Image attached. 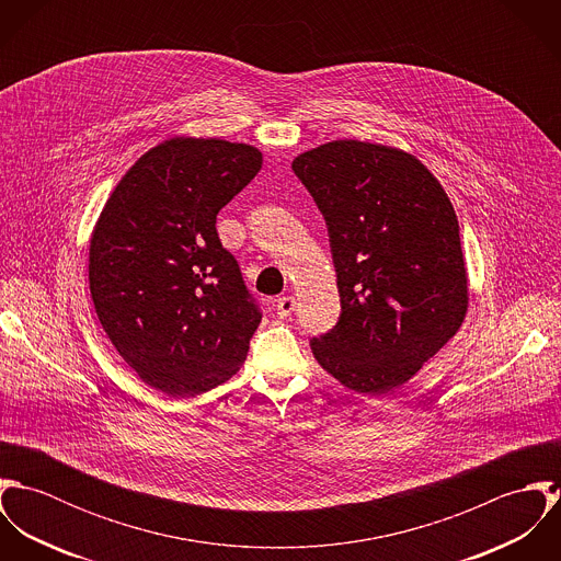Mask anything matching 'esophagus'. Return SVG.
<instances>
[{"label":"esophagus","mask_w":561,"mask_h":561,"mask_svg":"<svg viewBox=\"0 0 561 561\" xmlns=\"http://www.w3.org/2000/svg\"><path fill=\"white\" fill-rule=\"evenodd\" d=\"M296 309V300L291 296H283L276 300V313L278 318H289L291 311Z\"/></svg>","instance_id":"34e87169"}]
</instances>
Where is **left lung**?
<instances>
[{"label": "left lung", "mask_w": 561, "mask_h": 561, "mask_svg": "<svg viewBox=\"0 0 561 561\" xmlns=\"http://www.w3.org/2000/svg\"><path fill=\"white\" fill-rule=\"evenodd\" d=\"M294 172L328 227L341 318L311 341L343 387L400 389L462 325L469 276L454 205L414 156L332 140L300 153Z\"/></svg>", "instance_id": "obj_1"}]
</instances>
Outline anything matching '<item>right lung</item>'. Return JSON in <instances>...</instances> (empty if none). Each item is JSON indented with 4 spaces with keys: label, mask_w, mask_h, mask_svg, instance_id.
I'll return each mask as SVG.
<instances>
[{
    "label": "right lung",
    "mask_w": 561,
    "mask_h": 561,
    "mask_svg": "<svg viewBox=\"0 0 561 561\" xmlns=\"http://www.w3.org/2000/svg\"><path fill=\"white\" fill-rule=\"evenodd\" d=\"M243 142L176 136L136 161L90 238L96 318L123 360L153 389L194 398L227 382L261 313L216 216L256 176Z\"/></svg>",
    "instance_id": "right-lung-1"
}]
</instances>
